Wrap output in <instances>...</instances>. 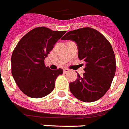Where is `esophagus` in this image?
Here are the masks:
<instances>
[{
  "label": "esophagus",
  "instance_id": "obj_1",
  "mask_svg": "<svg viewBox=\"0 0 129 129\" xmlns=\"http://www.w3.org/2000/svg\"><path fill=\"white\" fill-rule=\"evenodd\" d=\"M63 72L64 73H67V72H69V69H67V68H64V69H63Z\"/></svg>",
  "mask_w": 129,
  "mask_h": 129
}]
</instances>
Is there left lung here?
<instances>
[{"label":"left lung","mask_w":129,"mask_h":129,"mask_svg":"<svg viewBox=\"0 0 129 129\" xmlns=\"http://www.w3.org/2000/svg\"><path fill=\"white\" fill-rule=\"evenodd\" d=\"M62 40H72L78 46V57L85 62L83 76L69 83L76 98L84 102H94L109 89L115 74L116 61L110 43L98 30L83 28L68 32Z\"/></svg>","instance_id":"left-lung-1"}]
</instances>
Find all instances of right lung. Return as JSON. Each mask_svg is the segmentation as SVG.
I'll return each mask as SVG.
<instances>
[{"label": "right lung", "instance_id": "obj_1", "mask_svg": "<svg viewBox=\"0 0 129 129\" xmlns=\"http://www.w3.org/2000/svg\"><path fill=\"white\" fill-rule=\"evenodd\" d=\"M65 33L38 27L28 32L18 42L11 57L12 74L25 95L42 98L53 90L55 81L63 71L49 69L45 66L44 59Z\"/></svg>", "mask_w": 129, "mask_h": 129}]
</instances>
